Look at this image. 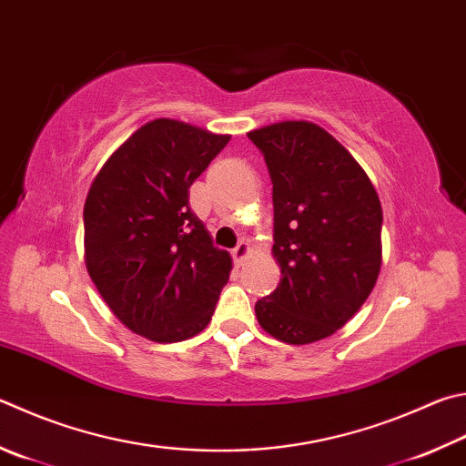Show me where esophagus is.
Wrapping results in <instances>:
<instances>
[{
    "label": "esophagus",
    "instance_id": "obj_1",
    "mask_svg": "<svg viewBox=\"0 0 466 466\" xmlns=\"http://www.w3.org/2000/svg\"><path fill=\"white\" fill-rule=\"evenodd\" d=\"M248 252H250V247H248V242H240L238 247H236L234 250H232V258H234V265L236 267H240L242 262H244V258L248 257Z\"/></svg>",
    "mask_w": 466,
    "mask_h": 466
}]
</instances>
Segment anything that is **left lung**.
I'll list each match as a JSON object with an SVG mask.
<instances>
[{"mask_svg": "<svg viewBox=\"0 0 466 466\" xmlns=\"http://www.w3.org/2000/svg\"><path fill=\"white\" fill-rule=\"evenodd\" d=\"M273 183L277 289L257 301L258 324L287 344L342 328L373 291L383 211L373 183L334 137L311 122L248 132Z\"/></svg>", "mask_w": 466, "mask_h": 466, "instance_id": "obj_1", "label": "left lung"}]
</instances>
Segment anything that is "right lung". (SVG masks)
<instances>
[{
  "instance_id": "obj_1",
  "label": "right lung",
  "mask_w": 466,
  "mask_h": 466,
  "mask_svg": "<svg viewBox=\"0 0 466 466\" xmlns=\"http://www.w3.org/2000/svg\"><path fill=\"white\" fill-rule=\"evenodd\" d=\"M230 137L152 120L106 160L93 179L83 226L86 265L126 328L155 342L204 329L232 258L214 247L189 208V187Z\"/></svg>"
}]
</instances>
